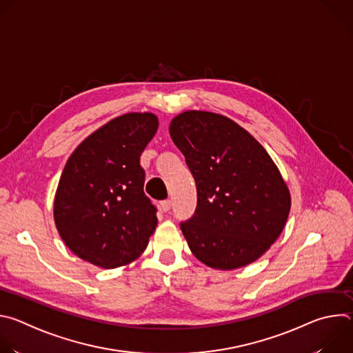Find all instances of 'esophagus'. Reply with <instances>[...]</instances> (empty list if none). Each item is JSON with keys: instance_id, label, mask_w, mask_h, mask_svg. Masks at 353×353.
<instances>
[{"instance_id": "34e87169", "label": "esophagus", "mask_w": 353, "mask_h": 353, "mask_svg": "<svg viewBox=\"0 0 353 353\" xmlns=\"http://www.w3.org/2000/svg\"><path fill=\"white\" fill-rule=\"evenodd\" d=\"M161 208H162V211H163V212L170 211V208H172V201H170V199H165V201H162V203H161Z\"/></svg>"}]
</instances>
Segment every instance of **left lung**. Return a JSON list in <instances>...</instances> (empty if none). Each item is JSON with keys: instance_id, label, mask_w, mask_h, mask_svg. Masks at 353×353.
Instances as JSON below:
<instances>
[{"instance_id": "obj_1", "label": "left lung", "mask_w": 353, "mask_h": 353, "mask_svg": "<svg viewBox=\"0 0 353 353\" xmlns=\"http://www.w3.org/2000/svg\"><path fill=\"white\" fill-rule=\"evenodd\" d=\"M196 185L194 215L180 223L192 254L216 270L259 260L282 233L290 194L264 146L233 120L190 110L169 127Z\"/></svg>"}]
</instances>
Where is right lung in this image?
Returning a JSON list of instances; mask_svg holds the SVG:
<instances>
[{
    "label": "right lung",
    "instance_id": "add662e5",
    "mask_svg": "<svg viewBox=\"0 0 353 353\" xmlns=\"http://www.w3.org/2000/svg\"><path fill=\"white\" fill-rule=\"evenodd\" d=\"M158 125L152 113L123 114L85 138L67 161L54 222L79 259L109 270L143 253L158 218L143 192L139 157Z\"/></svg>",
    "mask_w": 353,
    "mask_h": 353
}]
</instances>
